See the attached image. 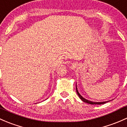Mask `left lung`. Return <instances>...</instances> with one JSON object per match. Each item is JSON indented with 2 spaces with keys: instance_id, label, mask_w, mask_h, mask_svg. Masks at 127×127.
<instances>
[{
  "instance_id": "8db88e82",
  "label": "left lung",
  "mask_w": 127,
  "mask_h": 127,
  "mask_svg": "<svg viewBox=\"0 0 127 127\" xmlns=\"http://www.w3.org/2000/svg\"><path fill=\"white\" fill-rule=\"evenodd\" d=\"M76 91H77V94H78V95L79 96V97L80 98L81 100L83 101L84 102L87 103L91 104V105H101V104H104L105 103L108 102V101H107V102H91V101H89V100H88L85 99V98H83V97L80 94V93L78 92V90H77V85H76Z\"/></svg>"
}]
</instances>
